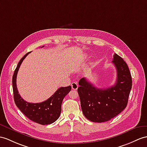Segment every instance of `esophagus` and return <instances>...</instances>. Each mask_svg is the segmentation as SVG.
Returning <instances> with one entry per match:
<instances>
[{"instance_id": "1", "label": "esophagus", "mask_w": 147, "mask_h": 147, "mask_svg": "<svg viewBox=\"0 0 147 147\" xmlns=\"http://www.w3.org/2000/svg\"><path fill=\"white\" fill-rule=\"evenodd\" d=\"M78 84H77V82H72V83H71V88L73 89V90H77V88H78Z\"/></svg>"}]
</instances>
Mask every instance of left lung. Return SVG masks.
I'll list each match as a JSON object with an SVG mask.
<instances>
[{"instance_id": "1", "label": "left lung", "mask_w": 147, "mask_h": 147, "mask_svg": "<svg viewBox=\"0 0 147 147\" xmlns=\"http://www.w3.org/2000/svg\"><path fill=\"white\" fill-rule=\"evenodd\" d=\"M112 63L117 72L114 85L107 88H97L85 78L78 82V94L84 116L93 122L102 123L116 117L127 105L132 80L127 64L115 53Z\"/></svg>"}]
</instances>
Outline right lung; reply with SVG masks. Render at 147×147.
Wrapping results in <instances>:
<instances>
[{
	"instance_id": "right-lung-1",
	"label": "right lung",
	"mask_w": 147,
	"mask_h": 147,
	"mask_svg": "<svg viewBox=\"0 0 147 147\" xmlns=\"http://www.w3.org/2000/svg\"><path fill=\"white\" fill-rule=\"evenodd\" d=\"M30 53V52L27 53L20 59L14 71L12 77L14 102L21 112L30 120L41 125L51 124L55 121L60 117L63 100L71 90V86L60 87L49 98L40 103H33L25 101L18 92L16 78L21 63Z\"/></svg>"
}]
</instances>
